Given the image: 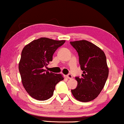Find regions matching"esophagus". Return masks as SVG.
<instances>
[{
  "mask_svg": "<svg viewBox=\"0 0 124 124\" xmlns=\"http://www.w3.org/2000/svg\"><path fill=\"white\" fill-rule=\"evenodd\" d=\"M66 77H67V78H69V79H72V75L69 73V74H68L67 76H66Z\"/></svg>",
  "mask_w": 124,
  "mask_h": 124,
  "instance_id": "34e87169",
  "label": "esophagus"
}]
</instances>
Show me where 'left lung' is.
<instances>
[{
  "label": "left lung",
  "mask_w": 124,
  "mask_h": 124,
  "mask_svg": "<svg viewBox=\"0 0 124 124\" xmlns=\"http://www.w3.org/2000/svg\"><path fill=\"white\" fill-rule=\"evenodd\" d=\"M70 43L78 52L81 69L83 71L81 77H75L78 85L71 92L78 101H91L101 93L107 79L108 67L106 57L102 49L87 40Z\"/></svg>",
  "instance_id": "1"
}]
</instances>
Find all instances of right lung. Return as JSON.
<instances>
[{"label":"right lung","instance_id":"1","mask_svg":"<svg viewBox=\"0 0 124 124\" xmlns=\"http://www.w3.org/2000/svg\"><path fill=\"white\" fill-rule=\"evenodd\" d=\"M64 43L65 40L42 37L23 47L19 69L23 87L33 98L39 101L49 99L53 95L56 84L64 79L62 74L44 69L52 61L56 50Z\"/></svg>","mask_w":124,"mask_h":124}]
</instances>
